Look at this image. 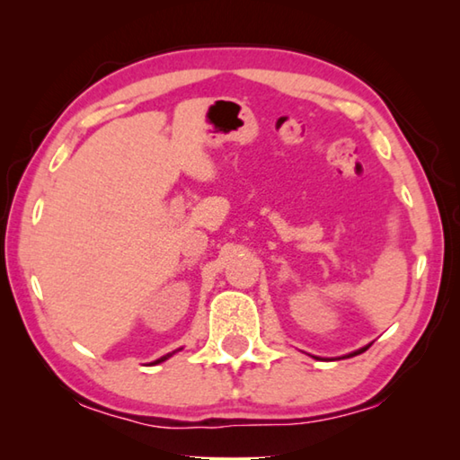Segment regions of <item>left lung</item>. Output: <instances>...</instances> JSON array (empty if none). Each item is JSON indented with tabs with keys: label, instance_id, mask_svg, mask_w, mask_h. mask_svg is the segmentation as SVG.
Instances as JSON below:
<instances>
[{
	"label": "left lung",
	"instance_id": "obj_1",
	"mask_svg": "<svg viewBox=\"0 0 460 460\" xmlns=\"http://www.w3.org/2000/svg\"><path fill=\"white\" fill-rule=\"evenodd\" d=\"M369 349V345L367 347H363V349H359V351H355V353H351V355H347V357H355V355H359V353H365Z\"/></svg>",
	"mask_w": 460,
	"mask_h": 460
}]
</instances>
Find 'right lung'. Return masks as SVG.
I'll list each match as a JSON object with an SVG mask.
<instances>
[{"instance_id": "right-lung-1", "label": "right lung", "mask_w": 460, "mask_h": 460, "mask_svg": "<svg viewBox=\"0 0 460 460\" xmlns=\"http://www.w3.org/2000/svg\"><path fill=\"white\" fill-rule=\"evenodd\" d=\"M168 357H172V353H168V355H164V357H160V359H158V361H154V363H162V361H166Z\"/></svg>"}]
</instances>
